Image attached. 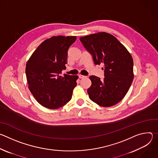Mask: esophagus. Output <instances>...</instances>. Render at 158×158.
<instances>
[{"label":"esophagus","instance_id":"34e87169","mask_svg":"<svg viewBox=\"0 0 158 158\" xmlns=\"http://www.w3.org/2000/svg\"><path fill=\"white\" fill-rule=\"evenodd\" d=\"M79 77L80 79H82V78H85V77H86V76H83V75H81V74H79Z\"/></svg>","mask_w":158,"mask_h":158}]
</instances>
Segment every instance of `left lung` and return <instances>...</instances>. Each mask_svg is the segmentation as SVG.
I'll use <instances>...</instances> for the list:
<instances>
[{
  "instance_id": "8db88e82",
  "label": "left lung",
  "mask_w": 158,
  "mask_h": 158,
  "mask_svg": "<svg viewBox=\"0 0 158 158\" xmlns=\"http://www.w3.org/2000/svg\"><path fill=\"white\" fill-rule=\"evenodd\" d=\"M93 58L94 64H103L104 78L91 76L89 98L102 107L112 106L126 96L134 78L131 54L112 35L102 32L79 38Z\"/></svg>"
}]
</instances>
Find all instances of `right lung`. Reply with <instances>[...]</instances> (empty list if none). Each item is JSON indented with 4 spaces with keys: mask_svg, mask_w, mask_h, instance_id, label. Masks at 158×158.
Masks as SVG:
<instances>
[{
    "mask_svg": "<svg viewBox=\"0 0 158 158\" xmlns=\"http://www.w3.org/2000/svg\"><path fill=\"white\" fill-rule=\"evenodd\" d=\"M76 36H53L42 42L26 64L29 89L36 101L48 109L62 107L72 98L77 76L64 74L67 52Z\"/></svg>",
    "mask_w": 158,
    "mask_h": 158,
    "instance_id": "right-lung-1",
    "label": "right lung"
}]
</instances>
